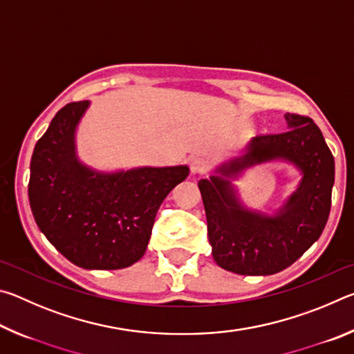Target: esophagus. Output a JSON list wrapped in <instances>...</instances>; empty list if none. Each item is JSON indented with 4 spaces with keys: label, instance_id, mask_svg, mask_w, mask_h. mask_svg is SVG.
<instances>
[{
    "label": "esophagus",
    "instance_id": "esophagus-1",
    "mask_svg": "<svg viewBox=\"0 0 354 354\" xmlns=\"http://www.w3.org/2000/svg\"><path fill=\"white\" fill-rule=\"evenodd\" d=\"M205 170H206L205 160L200 159V158L190 159V173H192V175H201V173Z\"/></svg>",
    "mask_w": 354,
    "mask_h": 354
}]
</instances>
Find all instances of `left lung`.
Segmentation results:
<instances>
[{
	"label": "left lung",
	"instance_id": "8db88e82",
	"mask_svg": "<svg viewBox=\"0 0 354 354\" xmlns=\"http://www.w3.org/2000/svg\"><path fill=\"white\" fill-rule=\"evenodd\" d=\"M286 133L253 137L242 156L215 170L220 176L198 181L212 256L227 272L273 274L284 270L320 237L328 221L333 153L309 117L286 113ZM270 160L295 165L304 176L299 189L273 216L245 208L229 181L245 168Z\"/></svg>",
	"mask_w": 354,
	"mask_h": 354
}]
</instances>
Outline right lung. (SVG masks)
<instances>
[{"label": "right lung", "mask_w": 354, "mask_h": 354, "mask_svg": "<svg viewBox=\"0 0 354 354\" xmlns=\"http://www.w3.org/2000/svg\"><path fill=\"white\" fill-rule=\"evenodd\" d=\"M88 101L64 106L35 143L28 195L39 230L87 270H118L145 254L159 206L187 165L103 173L76 156V128Z\"/></svg>", "instance_id": "right-lung-1"}]
</instances>
